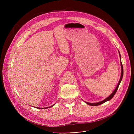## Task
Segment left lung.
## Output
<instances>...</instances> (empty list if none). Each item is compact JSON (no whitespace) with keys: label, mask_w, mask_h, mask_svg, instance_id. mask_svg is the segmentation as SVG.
Wrapping results in <instances>:
<instances>
[{"label":"left lung","mask_w":134,"mask_h":134,"mask_svg":"<svg viewBox=\"0 0 134 134\" xmlns=\"http://www.w3.org/2000/svg\"><path fill=\"white\" fill-rule=\"evenodd\" d=\"M119 55H120V58L121 59V58H120V53H119ZM121 77H120V79L119 82V83H118V85L117 86V87H116V89L114 90V91L113 92V93H112L110 95V96H109V97H108L107 98H106L105 100H103V101H101V102H98V103H88V102H85V103H87V104H88V105H92V106H97V105H100V104H102V103H104V102H107V101H109L110 100H111V99L113 97V96L114 95V94H116V93L117 92V90H118V87H119V85H120V82H121V80H122V77H123L124 69H123V66H122V64L121 62Z\"/></svg>","instance_id":"1"}]
</instances>
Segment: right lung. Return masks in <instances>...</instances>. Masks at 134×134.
Listing matches in <instances>:
<instances>
[{"instance_id":"obj_1","label":"right lung","mask_w":134,"mask_h":134,"mask_svg":"<svg viewBox=\"0 0 134 134\" xmlns=\"http://www.w3.org/2000/svg\"><path fill=\"white\" fill-rule=\"evenodd\" d=\"M54 104H53V105H51V106H50V107H49V108H50V107H53V105H54ZM46 108H48V107H46V108H40V109H46Z\"/></svg>"}]
</instances>
